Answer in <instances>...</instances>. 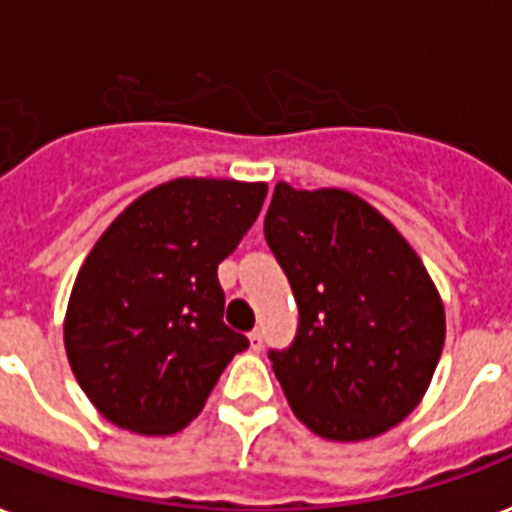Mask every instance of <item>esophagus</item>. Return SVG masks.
Listing matches in <instances>:
<instances>
[{"instance_id":"34e87169","label":"esophagus","mask_w":512,"mask_h":512,"mask_svg":"<svg viewBox=\"0 0 512 512\" xmlns=\"http://www.w3.org/2000/svg\"><path fill=\"white\" fill-rule=\"evenodd\" d=\"M249 348L255 350V353L263 350V332H260V329H252V332H249Z\"/></svg>"}]
</instances>
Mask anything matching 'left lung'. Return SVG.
Instances as JSON below:
<instances>
[{"label":"left lung","mask_w":512,"mask_h":512,"mask_svg":"<svg viewBox=\"0 0 512 512\" xmlns=\"http://www.w3.org/2000/svg\"><path fill=\"white\" fill-rule=\"evenodd\" d=\"M265 241L295 295L297 335L268 358L292 412L329 441H364L420 404L444 348V305L406 239L340 188L279 183Z\"/></svg>","instance_id":"left-lung-1"}]
</instances>
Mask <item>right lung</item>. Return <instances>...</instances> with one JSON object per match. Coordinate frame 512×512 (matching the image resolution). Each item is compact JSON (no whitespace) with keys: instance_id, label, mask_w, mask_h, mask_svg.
Instances as JSON below:
<instances>
[{"instance_id":"right-lung-1","label":"right lung","mask_w":512,"mask_h":512,"mask_svg":"<svg viewBox=\"0 0 512 512\" xmlns=\"http://www.w3.org/2000/svg\"><path fill=\"white\" fill-rule=\"evenodd\" d=\"M268 185L177 177L135 199L74 281L66 353L114 425L170 436L188 425L249 340L223 321L217 265L260 215Z\"/></svg>"}]
</instances>
